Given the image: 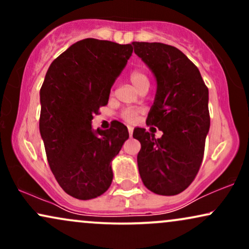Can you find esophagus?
Masks as SVG:
<instances>
[{"mask_svg": "<svg viewBox=\"0 0 249 249\" xmlns=\"http://www.w3.org/2000/svg\"><path fill=\"white\" fill-rule=\"evenodd\" d=\"M127 130H128V134H130V137H131V136H132V133H133V127L132 126H128Z\"/></svg>", "mask_w": 249, "mask_h": 249, "instance_id": "1", "label": "esophagus"}]
</instances>
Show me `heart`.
<instances>
[{"label":"heart","mask_w":249,"mask_h":249,"mask_svg":"<svg viewBox=\"0 0 249 249\" xmlns=\"http://www.w3.org/2000/svg\"><path fill=\"white\" fill-rule=\"evenodd\" d=\"M130 81L133 84V87L138 91L142 88L150 87V78H148V76L145 72H142V71H132V72L130 73ZM137 115H138V111L134 110V108H125L122 112V118L124 119L125 122L132 123L136 121Z\"/></svg>","instance_id":"obj_1"}]
</instances>
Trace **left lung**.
I'll return each instance as SVG.
<instances>
[{"instance_id": "1", "label": "left lung", "mask_w": 249, "mask_h": 249, "mask_svg": "<svg viewBox=\"0 0 249 249\" xmlns=\"http://www.w3.org/2000/svg\"><path fill=\"white\" fill-rule=\"evenodd\" d=\"M132 45L158 84L146 124L162 131L156 139L145 128H134L133 138L142 144L139 174L153 193L176 196L192 184L201 166L211 124L208 89L198 68L177 48L157 42Z\"/></svg>"}]
</instances>
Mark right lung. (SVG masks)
I'll use <instances>...</instances> for the list:
<instances>
[{
  "instance_id": "right-lung-1",
  "label": "right lung",
  "mask_w": 249,
  "mask_h": 249,
  "mask_svg": "<svg viewBox=\"0 0 249 249\" xmlns=\"http://www.w3.org/2000/svg\"><path fill=\"white\" fill-rule=\"evenodd\" d=\"M131 44L85 38L51 63L41 88L39 132L47 159L65 193L90 200L112 182L111 160L128 138L115 122L93 131L91 121L107 104L111 87L132 55Z\"/></svg>"
}]
</instances>
